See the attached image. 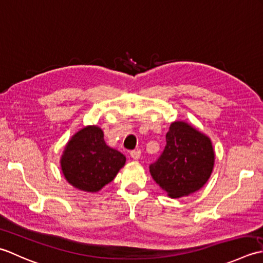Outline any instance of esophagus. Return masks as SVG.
<instances>
[{
	"mask_svg": "<svg viewBox=\"0 0 263 263\" xmlns=\"http://www.w3.org/2000/svg\"><path fill=\"white\" fill-rule=\"evenodd\" d=\"M130 157L134 159V160H138L139 158H141V149H134V151L130 152Z\"/></svg>",
	"mask_w": 263,
	"mask_h": 263,
	"instance_id": "obj_1",
	"label": "esophagus"
}]
</instances>
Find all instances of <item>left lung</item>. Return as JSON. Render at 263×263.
Here are the masks:
<instances>
[{"instance_id": "obj_1", "label": "left lung", "mask_w": 263, "mask_h": 263, "mask_svg": "<svg viewBox=\"0 0 263 263\" xmlns=\"http://www.w3.org/2000/svg\"><path fill=\"white\" fill-rule=\"evenodd\" d=\"M164 149L149 164L152 178L170 197L187 196L203 187L213 169L210 138L184 121L173 122Z\"/></svg>"}]
</instances>
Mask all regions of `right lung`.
<instances>
[{
  "label": "right lung",
  "mask_w": 263,
  "mask_h": 263,
  "mask_svg": "<svg viewBox=\"0 0 263 263\" xmlns=\"http://www.w3.org/2000/svg\"><path fill=\"white\" fill-rule=\"evenodd\" d=\"M96 126L83 128L68 142L61 158V169L69 184L85 192H98L115 179L125 165L126 157L104 142Z\"/></svg>",
  "instance_id": "add662e5"
}]
</instances>
